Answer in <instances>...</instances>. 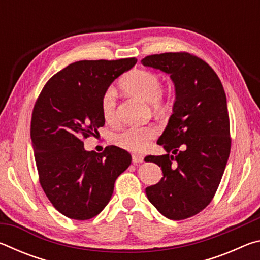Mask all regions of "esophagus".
Segmentation results:
<instances>
[{"label": "esophagus", "mask_w": 260, "mask_h": 260, "mask_svg": "<svg viewBox=\"0 0 260 260\" xmlns=\"http://www.w3.org/2000/svg\"><path fill=\"white\" fill-rule=\"evenodd\" d=\"M132 161H133V164H140V162L143 161V157L142 156H139V155H133L132 156Z\"/></svg>", "instance_id": "34e87169"}]
</instances>
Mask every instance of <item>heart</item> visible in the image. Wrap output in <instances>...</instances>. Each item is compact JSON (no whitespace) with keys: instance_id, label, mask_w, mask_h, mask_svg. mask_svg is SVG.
I'll return each instance as SVG.
<instances>
[{"instance_id":"1","label":"heart","mask_w":260,"mask_h":260,"mask_svg":"<svg viewBox=\"0 0 260 260\" xmlns=\"http://www.w3.org/2000/svg\"><path fill=\"white\" fill-rule=\"evenodd\" d=\"M121 89L126 94L150 103L155 111L165 109L166 103L162 100V81L157 73L149 70L135 69L122 78ZM116 94L112 88L104 90L101 98V112L105 122L113 124L117 119ZM158 129L153 126L128 127L114 135V143L125 150L140 153L147 150L151 141L156 138Z\"/></svg>"}]
</instances>
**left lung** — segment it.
Instances as JSON below:
<instances>
[{"label": "left lung", "instance_id": "8db88e82", "mask_svg": "<svg viewBox=\"0 0 260 260\" xmlns=\"http://www.w3.org/2000/svg\"><path fill=\"white\" fill-rule=\"evenodd\" d=\"M141 63L170 74L175 87L173 113L157 141L166 153L144 159L162 171L147 197L164 217L187 219L212 201L230 157L225 90L212 68L188 52L147 56Z\"/></svg>", "mask_w": 260, "mask_h": 260}]
</instances>
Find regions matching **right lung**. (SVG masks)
I'll return each instance as SVG.
<instances>
[{"mask_svg": "<svg viewBox=\"0 0 260 260\" xmlns=\"http://www.w3.org/2000/svg\"><path fill=\"white\" fill-rule=\"evenodd\" d=\"M136 58L79 60L56 73L35 102L30 139L39 179L48 199L65 217L87 220L111 199L117 178L131 165L124 149L87 151L82 141L105 121L101 98L136 64Z\"/></svg>", "mask_w": 260, "mask_h": 260, "instance_id": "1", "label": "right lung"}]
</instances>
